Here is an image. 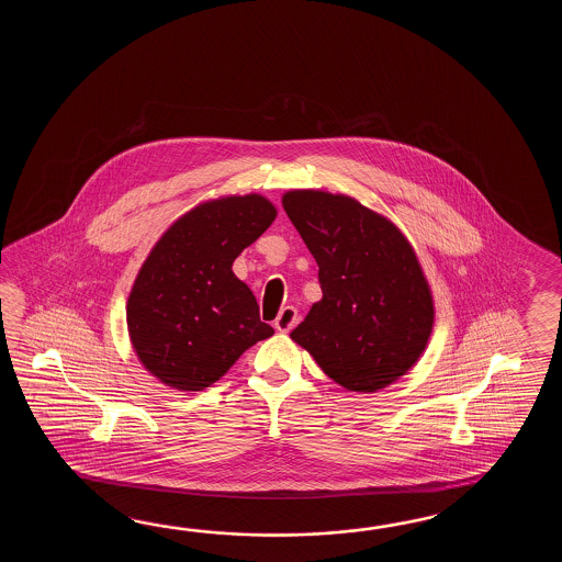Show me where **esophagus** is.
Returning <instances> with one entry per match:
<instances>
[{
    "mask_svg": "<svg viewBox=\"0 0 562 562\" xmlns=\"http://www.w3.org/2000/svg\"><path fill=\"white\" fill-rule=\"evenodd\" d=\"M299 315L295 307H283L276 319V329L281 334H289L297 325Z\"/></svg>",
    "mask_w": 562,
    "mask_h": 562,
    "instance_id": "1",
    "label": "esophagus"
}]
</instances>
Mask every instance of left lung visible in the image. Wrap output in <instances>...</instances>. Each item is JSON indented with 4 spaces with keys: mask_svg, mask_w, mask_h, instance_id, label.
Returning a JSON list of instances; mask_svg holds the SVG:
<instances>
[{
    "mask_svg": "<svg viewBox=\"0 0 562 562\" xmlns=\"http://www.w3.org/2000/svg\"><path fill=\"white\" fill-rule=\"evenodd\" d=\"M283 209L319 267L322 301L291 331L349 392L371 394L418 361L434 325L430 286L406 237L344 194L291 191Z\"/></svg>",
    "mask_w": 562,
    "mask_h": 562,
    "instance_id": "obj_1",
    "label": "left lung"
}]
</instances>
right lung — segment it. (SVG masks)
Here are the masks:
<instances>
[{"mask_svg": "<svg viewBox=\"0 0 562 562\" xmlns=\"http://www.w3.org/2000/svg\"><path fill=\"white\" fill-rule=\"evenodd\" d=\"M261 194L227 196L180 216L134 281L126 319L144 368L170 387L201 392L273 335L233 261L276 221Z\"/></svg>", "mask_w": 562, "mask_h": 562, "instance_id": "add662e5", "label": "right lung"}]
</instances>
